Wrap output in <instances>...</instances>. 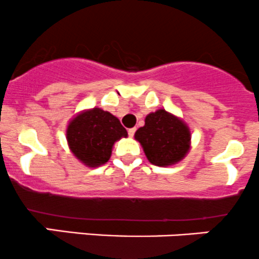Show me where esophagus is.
<instances>
[{
    "instance_id": "esophagus-1",
    "label": "esophagus",
    "mask_w": 259,
    "mask_h": 259,
    "mask_svg": "<svg viewBox=\"0 0 259 259\" xmlns=\"http://www.w3.org/2000/svg\"><path fill=\"white\" fill-rule=\"evenodd\" d=\"M135 132H136V128H130L128 130V136L131 138L133 137V136H135Z\"/></svg>"
}]
</instances>
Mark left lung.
Wrapping results in <instances>:
<instances>
[{"label": "left lung", "instance_id": "8db88e82", "mask_svg": "<svg viewBox=\"0 0 259 259\" xmlns=\"http://www.w3.org/2000/svg\"><path fill=\"white\" fill-rule=\"evenodd\" d=\"M144 122V126L136 131L135 138L152 164L168 166L188 154L191 135L183 119L160 108L149 113Z\"/></svg>", "mask_w": 259, "mask_h": 259}]
</instances>
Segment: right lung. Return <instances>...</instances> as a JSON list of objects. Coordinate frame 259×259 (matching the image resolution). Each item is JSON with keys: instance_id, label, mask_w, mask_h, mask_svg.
<instances>
[{"instance_id": "obj_1", "label": "right lung", "mask_w": 259, "mask_h": 259, "mask_svg": "<svg viewBox=\"0 0 259 259\" xmlns=\"http://www.w3.org/2000/svg\"><path fill=\"white\" fill-rule=\"evenodd\" d=\"M122 137H127V131L119 119L99 107L80 112L66 128L71 153L90 168L107 163L113 144Z\"/></svg>"}]
</instances>
